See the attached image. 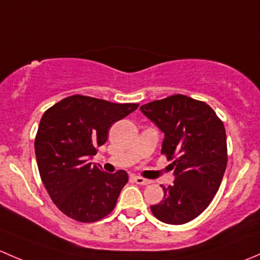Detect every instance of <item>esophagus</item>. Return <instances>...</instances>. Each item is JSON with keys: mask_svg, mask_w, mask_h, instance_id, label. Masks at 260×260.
<instances>
[{"mask_svg": "<svg viewBox=\"0 0 260 260\" xmlns=\"http://www.w3.org/2000/svg\"><path fill=\"white\" fill-rule=\"evenodd\" d=\"M133 179H135L136 183H138V185H148V183H151V181L143 179V177H141V176H135Z\"/></svg>", "mask_w": 260, "mask_h": 260, "instance_id": "34e87169", "label": "esophagus"}]
</instances>
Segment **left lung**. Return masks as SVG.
Returning <instances> with one entry per match:
<instances>
[{
	"label": "left lung",
	"instance_id": "8db88e82",
	"mask_svg": "<svg viewBox=\"0 0 260 260\" xmlns=\"http://www.w3.org/2000/svg\"><path fill=\"white\" fill-rule=\"evenodd\" d=\"M165 135L161 153L172 159L174 185L151 206L162 222L181 225L198 217L212 201L228 164L224 124L206 103L176 94L141 107Z\"/></svg>",
	"mask_w": 260,
	"mask_h": 260
}]
</instances>
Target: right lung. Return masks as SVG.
Instances as JSON below:
<instances>
[{"label": "right lung", "instance_id": "right-lung-1", "mask_svg": "<svg viewBox=\"0 0 260 260\" xmlns=\"http://www.w3.org/2000/svg\"><path fill=\"white\" fill-rule=\"evenodd\" d=\"M137 108L72 95L44 113L35 138L36 161L50 198L67 216L94 222L114 209L127 172L107 174L91 158L108 140L112 124Z\"/></svg>", "mask_w": 260, "mask_h": 260}]
</instances>
